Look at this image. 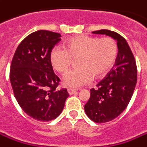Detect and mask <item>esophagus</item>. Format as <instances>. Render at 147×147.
<instances>
[{
  "instance_id": "obj_1",
  "label": "esophagus",
  "mask_w": 147,
  "mask_h": 147,
  "mask_svg": "<svg viewBox=\"0 0 147 147\" xmlns=\"http://www.w3.org/2000/svg\"><path fill=\"white\" fill-rule=\"evenodd\" d=\"M67 92H68V93H69L70 95H72L77 92V89H76V88H67Z\"/></svg>"
}]
</instances>
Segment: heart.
<instances>
[{
    "instance_id": "heart-1",
    "label": "heart",
    "mask_w": 147,
    "mask_h": 147,
    "mask_svg": "<svg viewBox=\"0 0 147 147\" xmlns=\"http://www.w3.org/2000/svg\"><path fill=\"white\" fill-rule=\"evenodd\" d=\"M118 48L114 40L105 37L79 35L66 40L63 48L55 47L50 54V62L59 73H66L76 59V67L63 78L64 85L71 88L85 85L92 77L105 76L111 70L117 57Z\"/></svg>"
}]
</instances>
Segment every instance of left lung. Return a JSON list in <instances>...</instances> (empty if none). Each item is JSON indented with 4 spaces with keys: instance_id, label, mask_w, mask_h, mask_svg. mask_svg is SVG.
Listing matches in <instances>:
<instances>
[{
    "instance_id": "1",
    "label": "left lung",
    "mask_w": 147,
    "mask_h": 147,
    "mask_svg": "<svg viewBox=\"0 0 147 147\" xmlns=\"http://www.w3.org/2000/svg\"><path fill=\"white\" fill-rule=\"evenodd\" d=\"M105 34L117 41L118 47L115 64L110 72L90 90V98L84 105L87 116L96 123H105L116 118L127 107L137 83L135 59L126 40L109 30L92 32Z\"/></svg>"
}]
</instances>
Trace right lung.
Instances as JSON below:
<instances>
[{
	"label": "right lung",
	"instance_id": "right-lung-1",
	"mask_svg": "<svg viewBox=\"0 0 147 147\" xmlns=\"http://www.w3.org/2000/svg\"><path fill=\"white\" fill-rule=\"evenodd\" d=\"M60 34L38 30L26 37L12 59L9 79L13 94L27 115L40 121L55 119L69 96L58 89L59 78L54 73L50 54L61 40Z\"/></svg>",
	"mask_w": 147,
	"mask_h": 147
}]
</instances>
